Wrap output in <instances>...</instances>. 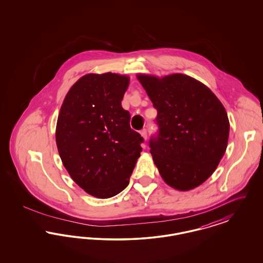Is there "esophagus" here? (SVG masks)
Masks as SVG:
<instances>
[{"instance_id":"obj_1","label":"esophagus","mask_w":263,"mask_h":263,"mask_svg":"<svg viewBox=\"0 0 263 263\" xmlns=\"http://www.w3.org/2000/svg\"><path fill=\"white\" fill-rule=\"evenodd\" d=\"M140 134H141V136L144 138L145 140L148 137V134H147V130H146V129H142V130L140 131Z\"/></svg>"}]
</instances>
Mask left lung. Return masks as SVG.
I'll use <instances>...</instances> for the list:
<instances>
[{"mask_svg":"<svg viewBox=\"0 0 263 263\" xmlns=\"http://www.w3.org/2000/svg\"><path fill=\"white\" fill-rule=\"evenodd\" d=\"M158 115L151 154L164 182L177 190L199 186L225 154L230 122L225 107L199 81L183 74H139Z\"/></svg>","mask_w":263,"mask_h":263,"instance_id":"left-lung-1","label":"left lung"}]
</instances>
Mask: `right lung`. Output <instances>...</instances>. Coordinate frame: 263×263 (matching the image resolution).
<instances>
[{
	"label": "right lung",
	"instance_id": "add662e5",
	"mask_svg": "<svg viewBox=\"0 0 263 263\" xmlns=\"http://www.w3.org/2000/svg\"><path fill=\"white\" fill-rule=\"evenodd\" d=\"M127 76L88 74L68 91L57 120L56 144L76 183L98 198H110L129 184L142 152L121 100Z\"/></svg>",
	"mask_w": 263,
	"mask_h": 263
}]
</instances>
